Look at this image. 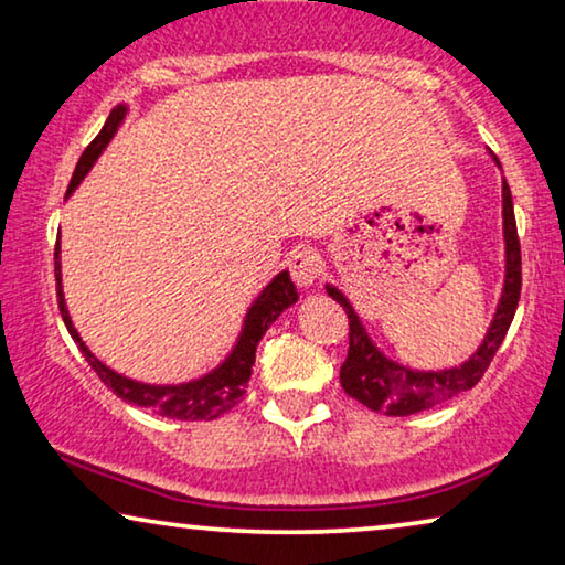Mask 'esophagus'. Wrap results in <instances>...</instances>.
<instances>
[{
	"instance_id": "1",
	"label": "esophagus",
	"mask_w": 565,
	"mask_h": 565,
	"mask_svg": "<svg viewBox=\"0 0 565 565\" xmlns=\"http://www.w3.org/2000/svg\"><path fill=\"white\" fill-rule=\"evenodd\" d=\"M320 273H323V263H320V257L312 253V249H298V253L290 257V275L300 288L316 285Z\"/></svg>"
}]
</instances>
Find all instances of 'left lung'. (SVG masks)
<instances>
[{
  "instance_id": "obj_1",
  "label": "left lung",
  "mask_w": 565,
  "mask_h": 565,
  "mask_svg": "<svg viewBox=\"0 0 565 565\" xmlns=\"http://www.w3.org/2000/svg\"><path fill=\"white\" fill-rule=\"evenodd\" d=\"M492 161L500 167L498 156H492ZM502 239H505V277H502L498 308H494V316L482 343L459 366L419 371L388 359L373 343V338L369 335L359 312L351 306V300L345 298V292L338 290L335 285L326 282V292L349 312V355H345L341 366L343 392L363 406H369V409L384 412L386 416H409L431 409V406L447 402V398L457 394L470 392L477 381L482 379V373L488 371L500 343L505 341V333L518 310L520 282H523V277H520V242L513 212V194H510L505 179H502Z\"/></svg>"
}]
</instances>
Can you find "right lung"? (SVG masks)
Instances as JSON below:
<instances>
[{
	"instance_id": "right-lung-1",
	"label": "right lung",
	"mask_w": 565,
	"mask_h": 565,
	"mask_svg": "<svg viewBox=\"0 0 565 565\" xmlns=\"http://www.w3.org/2000/svg\"><path fill=\"white\" fill-rule=\"evenodd\" d=\"M128 110L131 108H128L126 103H118V106L110 110L103 131L95 136V141L83 151L81 161H77L65 199H71L75 194V189L83 184V179L88 177L90 169L95 167V161L100 159V153L108 149L113 136L118 134L120 124L126 120ZM55 280H57L60 316L65 320L67 333H71V338L77 343V349H81V353L85 355V361L90 363V369L98 373L103 384L113 388V394L120 396L128 404L143 406V409H151L156 414L169 416V419H179V422H199V419L210 422V419H216V416H222L224 412H230L232 406L239 402L242 394H245L247 381L253 376L257 343L263 341L267 328H270L285 310L298 302V288H295V282L290 280V273L280 270L263 290L257 292V298L249 302L245 320H242L237 341H234L230 353L224 355L212 371H206L196 379L179 381V384H149V381L124 376V373L106 366V363H103L98 355L88 349V343L83 341L81 333H77V328L71 318V310H67V302H65L63 263H60V237L55 245Z\"/></svg>"
}]
</instances>
